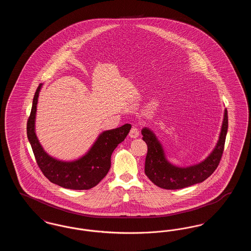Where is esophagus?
Here are the masks:
<instances>
[{
	"label": "esophagus",
	"instance_id": "esophagus-1",
	"mask_svg": "<svg viewBox=\"0 0 251 251\" xmlns=\"http://www.w3.org/2000/svg\"><path fill=\"white\" fill-rule=\"evenodd\" d=\"M130 136L131 138H136L139 135V128H137L136 126H133L130 131Z\"/></svg>",
	"mask_w": 251,
	"mask_h": 251
}]
</instances>
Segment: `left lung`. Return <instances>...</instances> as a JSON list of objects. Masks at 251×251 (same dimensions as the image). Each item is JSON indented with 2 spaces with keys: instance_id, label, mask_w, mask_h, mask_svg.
Here are the masks:
<instances>
[{
  "instance_id": "1",
  "label": "left lung",
  "mask_w": 251,
  "mask_h": 251,
  "mask_svg": "<svg viewBox=\"0 0 251 251\" xmlns=\"http://www.w3.org/2000/svg\"><path fill=\"white\" fill-rule=\"evenodd\" d=\"M227 131V111L225 110L219 140L213 152L202 163L193 167L180 168L169 164L161 144L149 129L142 130L143 140L148 146L145 161V174L160 188L176 190L202 182L218 167L224 151Z\"/></svg>"
}]
</instances>
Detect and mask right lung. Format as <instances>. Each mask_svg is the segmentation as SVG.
I'll list each match as a JSON object with an SVG mask.
<instances>
[{
	"label": "right lung",
	"mask_w": 251,
	"mask_h": 251,
	"mask_svg": "<svg viewBox=\"0 0 251 251\" xmlns=\"http://www.w3.org/2000/svg\"><path fill=\"white\" fill-rule=\"evenodd\" d=\"M40 84L33 100L30 116L27 120V136L31 144L36 164L47 179L59 186L73 190L93 188L103 179L111 167V155L131 130V124L103 131L91 150L81 159L74 162H62L49 156L38 142L35 132L37 98Z\"/></svg>",
	"instance_id": "add662e5"
}]
</instances>
